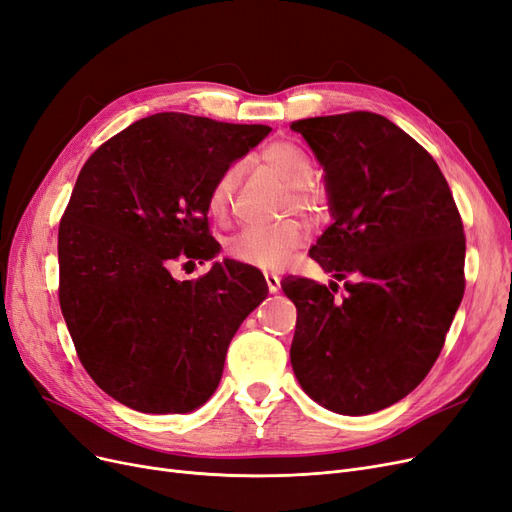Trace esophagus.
Instances as JSON below:
<instances>
[{
    "mask_svg": "<svg viewBox=\"0 0 512 512\" xmlns=\"http://www.w3.org/2000/svg\"><path fill=\"white\" fill-rule=\"evenodd\" d=\"M266 283H268L270 293H276V291L280 289V278H278L274 272H268V274H266Z\"/></svg>",
    "mask_w": 512,
    "mask_h": 512,
    "instance_id": "1",
    "label": "esophagus"
}]
</instances>
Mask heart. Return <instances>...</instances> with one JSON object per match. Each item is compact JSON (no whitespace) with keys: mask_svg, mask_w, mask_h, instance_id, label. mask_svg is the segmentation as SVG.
I'll use <instances>...</instances> for the list:
<instances>
[{"mask_svg":"<svg viewBox=\"0 0 512 512\" xmlns=\"http://www.w3.org/2000/svg\"><path fill=\"white\" fill-rule=\"evenodd\" d=\"M263 161L272 166L287 183L293 187L289 208L300 210L308 217H317L327 206L325 195L312 187L315 176V161L310 153L298 142L278 140L263 148ZM242 166L232 163L227 166L219 178L214 180L208 193V210L214 219L223 221L232 210L234 197L240 185ZM304 242V229L295 221H283L276 225H253L244 227L242 232L227 240V255L246 263V266L261 270H278L283 268L291 253Z\"/></svg>","mask_w":512,"mask_h":512,"instance_id":"obj_1","label":"heart"}]
</instances>
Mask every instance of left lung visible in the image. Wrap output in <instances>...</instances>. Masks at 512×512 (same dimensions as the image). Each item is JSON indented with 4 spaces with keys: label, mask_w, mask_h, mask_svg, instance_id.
<instances>
[{
    "label": "left lung",
    "mask_w": 512,
    "mask_h": 512,
    "mask_svg": "<svg viewBox=\"0 0 512 512\" xmlns=\"http://www.w3.org/2000/svg\"><path fill=\"white\" fill-rule=\"evenodd\" d=\"M325 170L334 223L310 257L344 280L287 276L291 366L312 400L370 415L432 370L464 298L466 236L434 157L381 114L293 121Z\"/></svg>",
    "instance_id": "8db88e82"
}]
</instances>
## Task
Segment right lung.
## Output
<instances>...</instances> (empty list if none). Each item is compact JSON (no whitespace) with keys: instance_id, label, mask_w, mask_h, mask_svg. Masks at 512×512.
Masks as SVG:
<instances>
[{"instance_id":"right-lung-1","label":"right lung","mask_w":512,"mask_h":512,"mask_svg":"<svg viewBox=\"0 0 512 512\" xmlns=\"http://www.w3.org/2000/svg\"><path fill=\"white\" fill-rule=\"evenodd\" d=\"M270 131L159 112L82 166L59 223V304L80 364L110 398L166 415L217 389L229 342L266 300V278L234 259L195 280H174L170 266L219 253L210 187Z\"/></svg>"}]
</instances>
